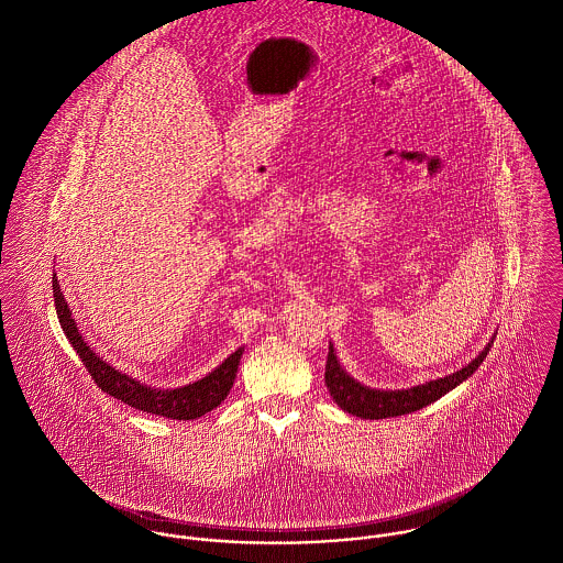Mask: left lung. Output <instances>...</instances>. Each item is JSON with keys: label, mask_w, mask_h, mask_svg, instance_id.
<instances>
[{"label": "left lung", "mask_w": 563, "mask_h": 563, "mask_svg": "<svg viewBox=\"0 0 563 563\" xmlns=\"http://www.w3.org/2000/svg\"><path fill=\"white\" fill-rule=\"evenodd\" d=\"M496 338V335H494ZM494 340L478 353L476 360H472L467 366L461 371H454L445 377L430 379L426 384L412 386V388H401V390H382V388H371L357 382L353 375L346 373V368L340 364V357L329 344V355H327V371H324V384L333 397V401L349 415L360 417V419H390V417H401L417 412L437 399L445 397L450 390L461 386L465 379H470L478 366L485 362L487 353L492 351Z\"/></svg>", "instance_id": "8db88e82"}]
</instances>
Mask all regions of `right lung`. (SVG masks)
<instances>
[{
    "mask_svg": "<svg viewBox=\"0 0 563 563\" xmlns=\"http://www.w3.org/2000/svg\"><path fill=\"white\" fill-rule=\"evenodd\" d=\"M52 294H54V307H56V316H58L65 338L69 340L71 349L78 353L80 362L85 364V368L91 375V379L96 382V386L102 393L111 395L113 399H118L135 410L148 412V415H157V417H166V419H175V421H190V419H199L206 412L214 410L228 397V393L234 384L236 371H239L243 346L236 349L232 355H228L206 377H201L192 384H186L179 388H166V390L151 388V386L140 384L137 379L115 371L113 366H109L107 360H102L85 342L82 333L76 327V320L71 318V311L63 298L56 274H52Z\"/></svg>",
    "mask_w": 563,
    "mask_h": 563,
    "instance_id": "1",
    "label": "right lung"
}]
</instances>
